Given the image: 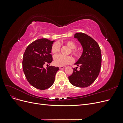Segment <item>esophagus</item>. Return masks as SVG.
Wrapping results in <instances>:
<instances>
[{"label": "esophagus", "instance_id": "34e87169", "mask_svg": "<svg viewBox=\"0 0 123 123\" xmlns=\"http://www.w3.org/2000/svg\"><path fill=\"white\" fill-rule=\"evenodd\" d=\"M66 67V66H59V69H64Z\"/></svg>", "mask_w": 123, "mask_h": 123}]
</instances>
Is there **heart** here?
Masks as SVG:
<instances>
[{"label":"heart","mask_w":123,"mask_h":123,"mask_svg":"<svg viewBox=\"0 0 123 123\" xmlns=\"http://www.w3.org/2000/svg\"><path fill=\"white\" fill-rule=\"evenodd\" d=\"M65 44L69 48L71 49V52L76 57H79L80 55V52L76 50L75 48L76 47V43L72 40L66 41ZM60 47L59 44L57 43H54L51 47V52L53 54L58 53ZM73 62V58L70 56H64L61 54H57L55 55L54 57V64L57 66H64L67 64H69Z\"/></svg>","instance_id":"b5f03b06"}]
</instances>
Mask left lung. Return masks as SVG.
<instances>
[{"label": "left lung", "instance_id": "8db88e82", "mask_svg": "<svg viewBox=\"0 0 123 123\" xmlns=\"http://www.w3.org/2000/svg\"><path fill=\"white\" fill-rule=\"evenodd\" d=\"M82 46L83 53L75 63L80 67L73 68V72L68 77L70 83L75 87H87L98 77L101 68L102 54L98 43L90 36L83 33H76L74 35Z\"/></svg>", "mask_w": 123, "mask_h": 123}]
</instances>
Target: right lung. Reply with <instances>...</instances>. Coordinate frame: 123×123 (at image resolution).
Returning a JSON list of instances; mask_svg holds the SVG:
<instances>
[{"mask_svg": "<svg viewBox=\"0 0 123 123\" xmlns=\"http://www.w3.org/2000/svg\"><path fill=\"white\" fill-rule=\"evenodd\" d=\"M54 40L41 38L32 42L26 48L23 55V71L28 82L40 90L50 88L54 82L58 67L49 66L52 62L51 47ZM48 66L44 68V64Z\"/></svg>", "mask_w": 123, "mask_h": 123, "instance_id": "obj_1", "label": "right lung"}]
</instances>
